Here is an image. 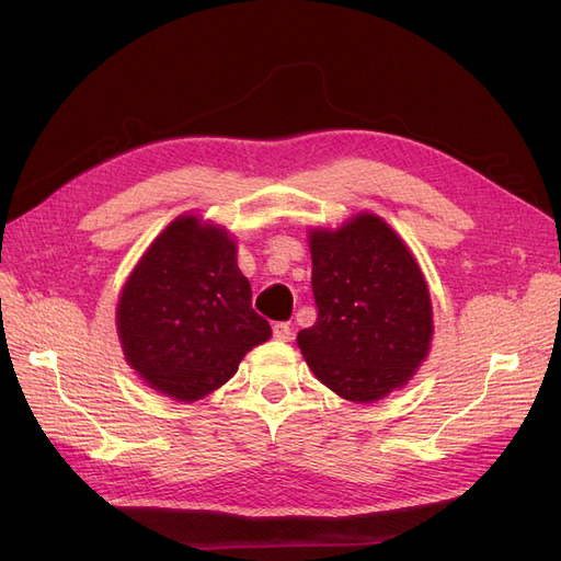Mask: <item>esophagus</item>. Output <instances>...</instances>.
Returning a JSON list of instances; mask_svg holds the SVG:
<instances>
[{
	"label": "esophagus",
	"instance_id": "34e87169",
	"mask_svg": "<svg viewBox=\"0 0 561 561\" xmlns=\"http://www.w3.org/2000/svg\"><path fill=\"white\" fill-rule=\"evenodd\" d=\"M274 339H278V342H290V339H293L290 322H276V325H274Z\"/></svg>",
	"mask_w": 561,
	"mask_h": 561
}]
</instances>
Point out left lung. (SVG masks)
<instances>
[{
    "label": "left lung",
    "mask_w": 561,
    "mask_h": 561,
    "mask_svg": "<svg viewBox=\"0 0 561 561\" xmlns=\"http://www.w3.org/2000/svg\"><path fill=\"white\" fill-rule=\"evenodd\" d=\"M318 320L297 346L320 383L377 402L410 381L433 342L428 283L412 250L375 213L309 229Z\"/></svg>",
    "instance_id": "left-lung-1"
}]
</instances>
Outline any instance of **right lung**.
Instances as JSON below:
<instances>
[{
  "label": "right lung",
  "instance_id": "obj_1",
  "mask_svg": "<svg viewBox=\"0 0 561 561\" xmlns=\"http://www.w3.org/2000/svg\"><path fill=\"white\" fill-rule=\"evenodd\" d=\"M229 231L180 215L130 271L116 304L126 363L159 393L194 402L227 383L271 336Z\"/></svg>",
  "mask_w": 561,
  "mask_h": 561
}]
</instances>
